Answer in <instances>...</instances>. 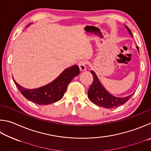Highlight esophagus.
Returning <instances> with one entry per match:
<instances>
[{
  "label": "esophagus",
  "mask_w": 151,
  "mask_h": 151,
  "mask_svg": "<svg viewBox=\"0 0 151 151\" xmlns=\"http://www.w3.org/2000/svg\"><path fill=\"white\" fill-rule=\"evenodd\" d=\"M78 65L80 71H83L86 70V62L85 61H81V62H79Z\"/></svg>",
  "instance_id": "34e87169"
}]
</instances>
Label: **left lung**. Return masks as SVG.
<instances>
[{"mask_svg": "<svg viewBox=\"0 0 151 151\" xmlns=\"http://www.w3.org/2000/svg\"><path fill=\"white\" fill-rule=\"evenodd\" d=\"M125 26L127 30H128L129 33L130 34V35L133 36L130 29L127 26ZM137 49L139 53V47L137 46ZM91 73L93 75V81L88 90V97L92 103L98 105V106L107 108V109H111V108L120 106V105L125 104L134 93H133L131 94L130 96L124 97H117L113 96L109 91H107L106 89L102 85L96 73L93 71H91Z\"/></svg>", "mask_w": 151, "mask_h": 151, "instance_id": "left-lung-1", "label": "left lung"}]
</instances>
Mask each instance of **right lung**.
Returning a JSON list of instances; mask_svg holds the SVG:
<instances>
[{
  "label": "right lung",
  "mask_w": 151,
  "mask_h": 151,
  "mask_svg": "<svg viewBox=\"0 0 151 151\" xmlns=\"http://www.w3.org/2000/svg\"><path fill=\"white\" fill-rule=\"evenodd\" d=\"M79 74L80 68L78 65H74L65 69L52 82L40 88L32 89L23 88L13 80L20 93L28 100L38 105H46L54 104L62 99L69 83Z\"/></svg>",
  "instance_id": "1"
}]
</instances>
